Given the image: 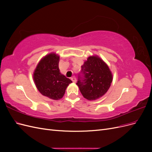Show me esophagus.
<instances>
[{
    "mask_svg": "<svg viewBox=\"0 0 152 152\" xmlns=\"http://www.w3.org/2000/svg\"><path fill=\"white\" fill-rule=\"evenodd\" d=\"M71 80H72L73 82H76V78L74 76H73V77H71Z\"/></svg>",
    "mask_w": 152,
    "mask_h": 152,
    "instance_id": "obj_1",
    "label": "esophagus"
}]
</instances>
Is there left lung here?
<instances>
[{
  "instance_id": "8db88e82",
  "label": "left lung",
  "mask_w": 152,
  "mask_h": 152,
  "mask_svg": "<svg viewBox=\"0 0 152 152\" xmlns=\"http://www.w3.org/2000/svg\"><path fill=\"white\" fill-rule=\"evenodd\" d=\"M82 79L76 84L81 94L87 100H96L102 97L113 80V75L107 64L97 55L88 57L81 66Z\"/></svg>"
}]
</instances>
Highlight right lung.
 <instances>
[{
	"mask_svg": "<svg viewBox=\"0 0 152 152\" xmlns=\"http://www.w3.org/2000/svg\"><path fill=\"white\" fill-rule=\"evenodd\" d=\"M59 56L56 53L45 55L37 65L33 74L36 87L43 96L53 99H61L72 81L61 73Z\"/></svg>",
	"mask_w": 152,
	"mask_h": 152,
	"instance_id": "add662e5",
	"label": "right lung"
}]
</instances>
